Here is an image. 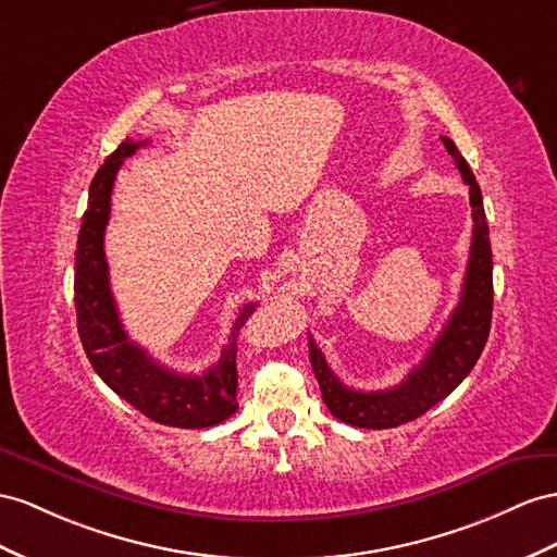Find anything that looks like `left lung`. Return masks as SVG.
<instances>
[{"label":"left lung","instance_id":"8db88e82","mask_svg":"<svg viewBox=\"0 0 557 557\" xmlns=\"http://www.w3.org/2000/svg\"><path fill=\"white\" fill-rule=\"evenodd\" d=\"M442 143L454 157L456 169L461 171L470 190V207H473V242H470L461 301L454 308L447 324L442 326L440 336L433 341L421 364L411 369L403 383L386 391L364 393L344 386L326 364L315 341L308 338L310 364L320 383L322 400L326 409L344 423L381 431V428H395L419 419L459 386L470 374V369L475 367L484 344H487L494 304L487 216H484L480 185L463 154L454 146L451 138L442 136Z\"/></svg>","mask_w":557,"mask_h":557}]
</instances>
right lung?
I'll return each instance as SVG.
<instances>
[{"label": "right lung", "instance_id": "1", "mask_svg": "<svg viewBox=\"0 0 557 557\" xmlns=\"http://www.w3.org/2000/svg\"><path fill=\"white\" fill-rule=\"evenodd\" d=\"M146 143L132 138L120 143L91 181L75 251L77 332L96 374L140 414L174 428H209L237 411V332L251 318L256 304L239 310L219 362L205 374H178L154 362L126 336L110 292L103 237L117 171Z\"/></svg>", "mask_w": 557, "mask_h": 557}]
</instances>
